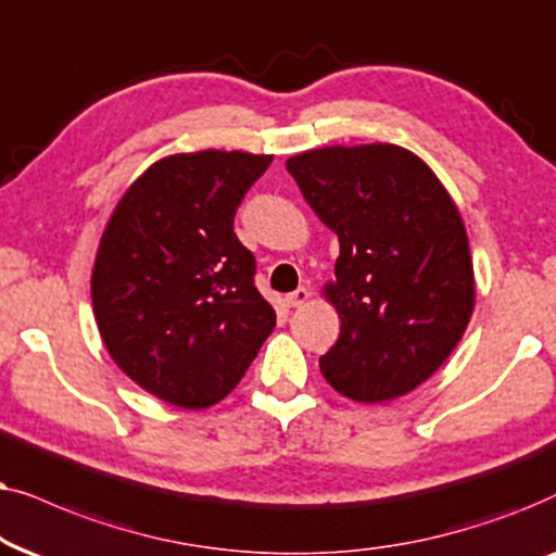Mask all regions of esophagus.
I'll use <instances>...</instances> for the list:
<instances>
[{"instance_id": "1", "label": "esophagus", "mask_w": 556, "mask_h": 556, "mask_svg": "<svg viewBox=\"0 0 556 556\" xmlns=\"http://www.w3.org/2000/svg\"><path fill=\"white\" fill-rule=\"evenodd\" d=\"M307 300H309V290H307V287H298V290L290 292V294H287V298H285L287 307H302Z\"/></svg>"}]
</instances>
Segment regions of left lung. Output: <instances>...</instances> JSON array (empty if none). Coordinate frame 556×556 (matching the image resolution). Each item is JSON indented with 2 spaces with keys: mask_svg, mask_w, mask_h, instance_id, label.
<instances>
[{
  "mask_svg": "<svg viewBox=\"0 0 556 556\" xmlns=\"http://www.w3.org/2000/svg\"><path fill=\"white\" fill-rule=\"evenodd\" d=\"M287 169L340 241L323 290L340 317L320 358L325 381L364 404L409 394L455 351L476 305L460 211L396 144L323 147L294 154Z\"/></svg>",
  "mask_w": 556,
  "mask_h": 556,
  "instance_id": "8db88e82",
  "label": "left lung"
}]
</instances>
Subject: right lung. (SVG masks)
<instances>
[{
	"instance_id": "right-lung-1",
	"label": "right lung",
	"mask_w": 556,
	"mask_h": 556,
	"mask_svg": "<svg viewBox=\"0 0 556 556\" xmlns=\"http://www.w3.org/2000/svg\"><path fill=\"white\" fill-rule=\"evenodd\" d=\"M271 154L203 150L147 167L111 213L91 274L114 364L162 402L205 409L231 394L277 325L233 233Z\"/></svg>"
}]
</instances>
